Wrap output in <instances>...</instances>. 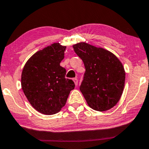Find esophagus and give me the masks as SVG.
Returning a JSON list of instances; mask_svg holds the SVG:
<instances>
[{
    "label": "esophagus",
    "instance_id": "obj_1",
    "mask_svg": "<svg viewBox=\"0 0 149 149\" xmlns=\"http://www.w3.org/2000/svg\"><path fill=\"white\" fill-rule=\"evenodd\" d=\"M72 80H73V81H74L75 86H77V84H78V80H77V78H74V79H73Z\"/></svg>",
    "mask_w": 149,
    "mask_h": 149
}]
</instances>
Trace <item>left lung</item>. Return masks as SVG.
Wrapping results in <instances>:
<instances>
[{"instance_id": "obj_1", "label": "left lung", "mask_w": 149, "mask_h": 149, "mask_svg": "<svg viewBox=\"0 0 149 149\" xmlns=\"http://www.w3.org/2000/svg\"><path fill=\"white\" fill-rule=\"evenodd\" d=\"M72 46L86 69L80 91L88 106L101 112L113 108L120 101L125 86V71L122 63L103 48L85 42Z\"/></svg>"}]
</instances>
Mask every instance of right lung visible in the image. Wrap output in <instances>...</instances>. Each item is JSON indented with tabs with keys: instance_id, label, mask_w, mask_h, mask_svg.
Instances as JSON below:
<instances>
[{
	"instance_id": "1",
	"label": "right lung",
	"mask_w": 149,
	"mask_h": 149,
	"mask_svg": "<svg viewBox=\"0 0 149 149\" xmlns=\"http://www.w3.org/2000/svg\"><path fill=\"white\" fill-rule=\"evenodd\" d=\"M65 48L54 43L40 50L26 61L22 72L23 92L31 106L42 114L61 111L74 88V81L66 79V70L60 65Z\"/></svg>"
}]
</instances>
